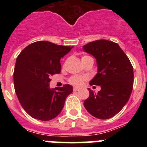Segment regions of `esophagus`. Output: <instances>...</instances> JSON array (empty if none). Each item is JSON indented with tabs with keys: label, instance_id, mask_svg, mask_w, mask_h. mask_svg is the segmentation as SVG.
<instances>
[{
	"label": "esophagus",
	"instance_id": "1",
	"mask_svg": "<svg viewBox=\"0 0 147 147\" xmlns=\"http://www.w3.org/2000/svg\"><path fill=\"white\" fill-rule=\"evenodd\" d=\"M79 88H74V92H76V91H78V90H79Z\"/></svg>",
	"mask_w": 147,
	"mask_h": 147
}]
</instances>
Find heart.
<instances>
[{
    "label": "heart",
    "instance_id": "heart-1",
    "mask_svg": "<svg viewBox=\"0 0 147 147\" xmlns=\"http://www.w3.org/2000/svg\"><path fill=\"white\" fill-rule=\"evenodd\" d=\"M86 57H88V56H83L82 58H85ZM86 78L85 76H78V75H76V76H71L69 79L68 82H69L70 84L73 85H75V86H80V85H82V83L83 82V81L85 80Z\"/></svg>",
    "mask_w": 147,
    "mask_h": 147
}]
</instances>
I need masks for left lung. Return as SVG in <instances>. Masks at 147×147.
Listing matches in <instances>:
<instances>
[{
  "label": "left lung",
  "instance_id": "obj_1",
  "mask_svg": "<svg viewBox=\"0 0 147 147\" xmlns=\"http://www.w3.org/2000/svg\"><path fill=\"white\" fill-rule=\"evenodd\" d=\"M83 49L96 59L98 65V73L90 85L101 87L97 93L88 88L90 96L84 106L97 119H110L120 112L130 97L133 67L123 50L112 41L96 40L84 45Z\"/></svg>",
  "mask_w": 147,
  "mask_h": 147
}]
</instances>
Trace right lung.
<instances>
[{"label": "right lung", "instance_id": "right-lung-1", "mask_svg": "<svg viewBox=\"0 0 147 147\" xmlns=\"http://www.w3.org/2000/svg\"><path fill=\"white\" fill-rule=\"evenodd\" d=\"M72 48L37 41L26 46L17 57L13 74L15 93L23 108L34 119L49 121L57 117L73 92L70 85L49 88L51 76L61 71L60 59Z\"/></svg>", "mask_w": 147, "mask_h": 147}]
</instances>
